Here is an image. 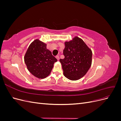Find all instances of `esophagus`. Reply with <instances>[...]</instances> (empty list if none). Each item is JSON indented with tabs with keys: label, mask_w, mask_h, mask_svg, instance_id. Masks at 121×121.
<instances>
[{
	"label": "esophagus",
	"mask_w": 121,
	"mask_h": 121,
	"mask_svg": "<svg viewBox=\"0 0 121 121\" xmlns=\"http://www.w3.org/2000/svg\"><path fill=\"white\" fill-rule=\"evenodd\" d=\"M56 58H57V60H60V57H59V56H56Z\"/></svg>",
	"instance_id": "esophagus-1"
}]
</instances>
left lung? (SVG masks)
<instances>
[{"mask_svg":"<svg viewBox=\"0 0 121 121\" xmlns=\"http://www.w3.org/2000/svg\"><path fill=\"white\" fill-rule=\"evenodd\" d=\"M65 44V58L60 60L64 75L69 80H79L86 74L91 67L92 51L78 37Z\"/></svg>","mask_w":121,"mask_h":121,"instance_id":"obj_1","label":"left lung"}]
</instances>
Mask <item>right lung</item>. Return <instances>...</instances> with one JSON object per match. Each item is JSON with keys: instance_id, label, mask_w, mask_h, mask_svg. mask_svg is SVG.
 <instances>
[{"instance_id": "right-lung-1", "label": "right lung", "mask_w": 121, "mask_h": 121, "mask_svg": "<svg viewBox=\"0 0 121 121\" xmlns=\"http://www.w3.org/2000/svg\"><path fill=\"white\" fill-rule=\"evenodd\" d=\"M28 69L36 77L43 79L52 71L56 58L47 49L46 44L36 39L29 46L24 57Z\"/></svg>"}]
</instances>
